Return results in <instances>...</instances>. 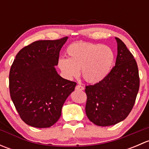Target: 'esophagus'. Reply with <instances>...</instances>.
I'll return each instance as SVG.
<instances>
[{
	"instance_id": "34e87169",
	"label": "esophagus",
	"mask_w": 149,
	"mask_h": 149,
	"mask_svg": "<svg viewBox=\"0 0 149 149\" xmlns=\"http://www.w3.org/2000/svg\"><path fill=\"white\" fill-rule=\"evenodd\" d=\"M76 90H80V91H82V90L84 89V87L83 86H81V85H80V84H79V85L76 86Z\"/></svg>"
}]
</instances>
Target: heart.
Here are the masks:
<instances>
[{"label": "heart", "mask_w": 149, "mask_h": 149, "mask_svg": "<svg viewBox=\"0 0 149 149\" xmlns=\"http://www.w3.org/2000/svg\"><path fill=\"white\" fill-rule=\"evenodd\" d=\"M68 58H61L58 67L68 79L77 77L81 70L82 77L88 83L102 81L110 71L115 54L109 46L91 42L73 43L66 50Z\"/></svg>", "instance_id": "obj_1"}]
</instances>
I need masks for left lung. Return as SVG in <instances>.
Returning <instances> with one entry per match:
<instances>
[{
  "label": "left lung",
  "mask_w": 149,
  "mask_h": 149,
  "mask_svg": "<svg viewBox=\"0 0 149 149\" xmlns=\"http://www.w3.org/2000/svg\"><path fill=\"white\" fill-rule=\"evenodd\" d=\"M118 42L116 63L101 81L86 86V114L94 124L109 126L125 119L134 106L139 90L137 63L121 40Z\"/></svg>",
  "instance_id": "1"
}]
</instances>
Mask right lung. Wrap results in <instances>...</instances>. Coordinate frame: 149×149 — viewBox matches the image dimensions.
Wrapping results in <instances>:
<instances>
[{"mask_svg":"<svg viewBox=\"0 0 149 149\" xmlns=\"http://www.w3.org/2000/svg\"><path fill=\"white\" fill-rule=\"evenodd\" d=\"M68 37L39 40L22 48L9 73L10 95L22 120L34 127L53 125L76 83L61 77L54 66Z\"/></svg>","mask_w":149,"mask_h":149,"instance_id":"add662e5","label":"right lung"}]
</instances>
